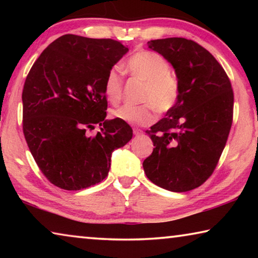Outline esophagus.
<instances>
[{
  "instance_id": "34e87169",
  "label": "esophagus",
  "mask_w": 258,
  "mask_h": 258,
  "mask_svg": "<svg viewBox=\"0 0 258 258\" xmlns=\"http://www.w3.org/2000/svg\"><path fill=\"white\" fill-rule=\"evenodd\" d=\"M133 133H134V135H141L142 133H143V131H141V130H139V128H134L133 130Z\"/></svg>"
}]
</instances>
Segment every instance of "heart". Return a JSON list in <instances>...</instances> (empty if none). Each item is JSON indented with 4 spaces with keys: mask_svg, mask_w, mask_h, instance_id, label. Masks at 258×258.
Segmentation results:
<instances>
[{
    "mask_svg": "<svg viewBox=\"0 0 258 258\" xmlns=\"http://www.w3.org/2000/svg\"><path fill=\"white\" fill-rule=\"evenodd\" d=\"M131 76L145 83L139 106L125 104L112 110L113 118L124 123L146 126L156 118V110L167 113L178 102L181 82L176 74L171 72V63L163 55L154 51H138L125 63ZM124 81L117 68H111L103 81V94L112 104L118 103L123 97Z\"/></svg>",
    "mask_w": 258,
    "mask_h": 258,
    "instance_id": "b5f03b06",
    "label": "heart"
}]
</instances>
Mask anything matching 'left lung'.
Returning a JSON list of instances; mask_svg holds the SVG:
<instances>
[{
	"mask_svg": "<svg viewBox=\"0 0 258 258\" xmlns=\"http://www.w3.org/2000/svg\"><path fill=\"white\" fill-rule=\"evenodd\" d=\"M167 59L181 82L175 108L146 131L154 151L143 161L147 177L173 192L194 190L215 171L233 120V90L223 67L195 41L148 42Z\"/></svg>",
	"mask_w": 258,
	"mask_h": 258,
	"instance_id": "1",
	"label": "left lung"
}]
</instances>
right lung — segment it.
I'll list each match as a JSON object with an SVG mask.
<instances>
[{
	"instance_id": "obj_1",
	"label": "right lung",
	"mask_w": 258,
	"mask_h": 258,
	"mask_svg": "<svg viewBox=\"0 0 258 258\" xmlns=\"http://www.w3.org/2000/svg\"><path fill=\"white\" fill-rule=\"evenodd\" d=\"M127 51L111 38L67 34L30 68L21 97L23 131L38 168L55 186L72 191L101 182L112 151L132 139L127 123L104 119V77ZM95 123L102 131L89 137Z\"/></svg>"
}]
</instances>
